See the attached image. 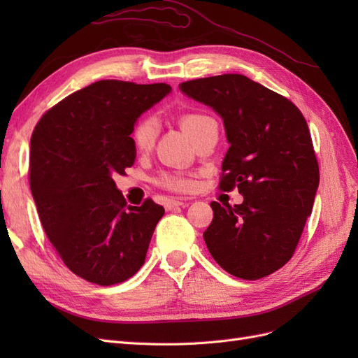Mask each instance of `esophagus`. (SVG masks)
<instances>
[{
    "label": "esophagus",
    "instance_id": "34e87169",
    "mask_svg": "<svg viewBox=\"0 0 358 358\" xmlns=\"http://www.w3.org/2000/svg\"><path fill=\"white\" fill-rule=\"evenodd\" d=\"M188 204H189V199H187V197H173L166 201V209L171 210L175 208H179V206H182V208H187Z\"/></svg>",
    "mask_w": 358,
    "mask_h": 358
}]
</instances>
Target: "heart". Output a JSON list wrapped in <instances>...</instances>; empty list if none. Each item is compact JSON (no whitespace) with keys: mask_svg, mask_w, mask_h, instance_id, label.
Returning a JSON list of instances; mask_svg holds the SVG:
<instances>
[{"mask_svg":"<svg viewBox=\"0 0 358 358\" xmlns=\"http://www.w3.org/2000/svg\"><path fill=\"white\" fill-rule=\"evenodd\" d=\"M178 121L183 131L194 140L201 133V129L209 122H212L213 119L206 113L187 112V113H182L178 117ZM155 137H157V125L152 117L138 119L131 129L133 145L138 152H146V150L152 148L155 143ZM159 183L169 189H178V191H185L192 187V180L189 178L180 176V175H162L159 178Z\"/></svg>","mask_w":358,"mask_h":358,"instance_id":"heart-1","label":"heart"}]
</instances>
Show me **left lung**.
<instances>
[{"mask_svg": "<svg viewBox=\"0 0 358 358\" xmlns=\"http://www.w3.org/2000/svg\"><path fill=\"white\" fill-rule=\"evenodd\" d=\"M179 90L222 117L230 148L220 189L237 187L243 196L233 208L210 203L206 246L236 278L255 280L276 272L296 251L320 183L305 116L243 74L188 80Z\"/></svg>", "mask_w": 358, "mask_h": 358, "instance_id": "obj_1", "label": "left lung"}]
</instances>
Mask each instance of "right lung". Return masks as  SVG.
I'll return each mask as SVG.
<instances>
[{"label": "right lung", "instance_id": "1", "mask_svg": "<svg viewBox=\"0 0 358 358\" xmlns=\"http://www.w3.org/2000/svg\"><path fill=\"white\" fill-rule=\"evenodd\" d=\"M171 91L167 83L100 80L66 96L31 136L29 187L52 246L74 275L107 287L143 266L164 208L127 206L113 176L136 159L137 117Z\"/></svg>", "mask_w": 358, "mask_h": 358}]
</instances>
